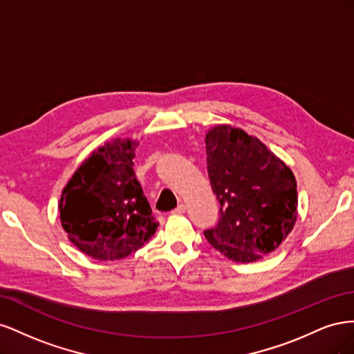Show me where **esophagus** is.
<instances>
[{
	"label": "esophagus",
	"mask_w": 354,
	"mask_h": 354,
	"mask_svg": "<svg viewBox=\"0 0 354 354\" xmlns=\"http://www.w3.org/2000/svg\"><path fill=\"white\" fill-rule=\"evenodd\" d=\"M185 212H186V205H185V203H180V205L176 209L171 211V214H185Z\"/></svg>",
	"instance_id": "obj_1"
}]
</instances>
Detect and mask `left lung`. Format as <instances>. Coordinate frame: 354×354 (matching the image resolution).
I'll return each mask as SVG.
<instances>
[{
  "label": "left lung",
  "instance_id": "left-lung-1",
  "mask_svg": "<svg viewBox=\"0 0 354 354\" xmlns=\"http://www.w3.org/2000/svg\"><path fill=\"white\" fill-rule=\"evenodd\" d=\"M207 168L220 202L207 241L233 261L251 263L274 251L297 221V181L289 167L241 128L208 131Z\"/></svg>",
  "mask_w": 354,
  "mask_h": 354
}]
</instances>
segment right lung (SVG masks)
Instances as JSON below:
<instances>
[{"label":"right lung","mask_w":354,"mask_h":354,"mask_svg":"<svg viewBox=\"0 0 354 354\" xmlns=\"http://www.w3.org/2000/svg\"><path fill=\"white\" fill-rule=\"evenodd\" d=\"M137 145L130 138L104 143L84 160L62 192V227L91 259L121 260L142 248L158 229L133 169Z\"/></svg>","instance_id":"obj_1"}]
</instances>
